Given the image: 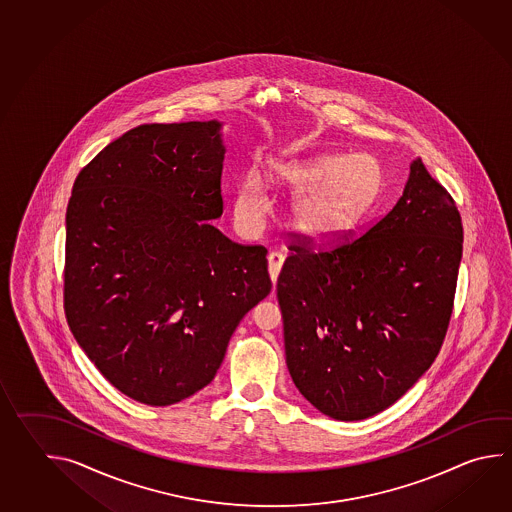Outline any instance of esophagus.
<instances>
[{
  "instance_id": "34e87169",
  "label": "esophagus",
  "mask_w": 512,
  "mask_h": 512,
  "mask_svg": "<svg viewBox=\"0 0 512 512\" xmlns=\"http://www.w3.org/2000/svg\"><path fill=\"white\" fill-rule=\"evenodd\" d=\"M282 264H284V255L279 253V251H272V253L268 255V270H270V277H272L273 284L277 282Z\"/></svg>"
}]
</instances>
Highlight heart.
Returning <instances> with one entry per match:
<instances>
[{"mask_svg": "<svg viewBox=\"0 0 512 512\" xmlns=\"http://www.w3.org/2000/svg\"><path fill=\"white\" fill-rule=\"evenodd\" d=\"M377 175L376 160L368 155L345 158L319 155L277 166L270 177L273 182L295 191H303L317 183L315 189L295 200L293 220L301 230L326 233L343 226L361 208L376 186ZM235 208L246 226H257L264 217L268 199L257 171L251 169L240 180Z\"/></svg>", "mask_w": 512, "mask_h": 512, "instance_id": "b5f03b06", "label": "heart"}]
</instances>
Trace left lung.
<instances>
[{
	"mask_svg": "<svg viewBox=\"0 0 512 512\" xmlns=\"http://www.w3.org/2000/svg\"><path fill=\"white\" fill-rule=\"evenodd\" d=\"M277 279L286 365L313 407L359 421L427 372L449 328L463 226L421 158L396 206L359 235H295Z\"/></svg>",
	"mask_w": 512,
	"mask_h": 512,
	"instance_id": "obj_1",
	"label": "left lung"
}]
</instances>
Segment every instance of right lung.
Instances as JSON below:
<instances>
[{
  "label": "right lung",
  "instance_id": "1",
  "mask_svg": "<svg viewBox=\"0 0 512 512\" xmlns=\"http://www.w3.org/2000/svg\"><path fill=\"white\" fill-rule=\"evenodd\" d=\"M217 120L144 124L74 180L63 308L74 339L122 394L167 407L209 385L240 319L272 292L268 250L222 215Z\"/></svg>",
  "mask_w": 512,
  "mask_h": 512
}]
</instances>
